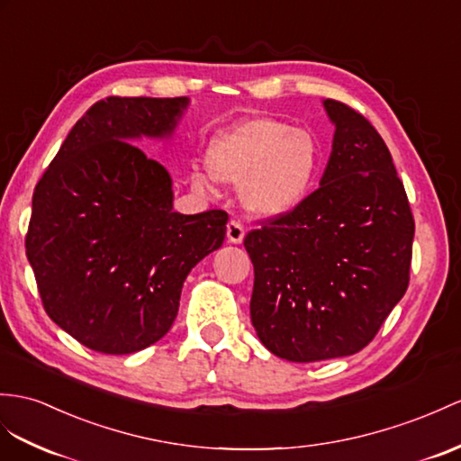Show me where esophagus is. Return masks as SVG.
Masks as SVG:
<instances>
[{
    "mask_svg": "<svg viewBox=\"0 0 461 461\" xmlns=\"http://www.w3.org/2000/svg\"><path fill=\"white\" fill-rule=\"evenodd\" d=\"M227 239L232 244H240L244 240V227L240 221H230L227 224Z\"/></svg>",
    "mask_w": 461,
    "mask_h": 461,
    "instance_id": "1",
    "label": "esophagus"
}]
</instances>
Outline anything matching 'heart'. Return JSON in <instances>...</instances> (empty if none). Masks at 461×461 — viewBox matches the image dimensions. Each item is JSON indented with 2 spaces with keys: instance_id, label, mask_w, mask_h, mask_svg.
I'll list each match as a JSON object with an SVG mask.
<instances>
[{
  "instance_id": "obj_1",
  "label": "heart",
  "mask_w": 461,
  "mask_h": 461,
  "mask_svg": "<svg viewBox=\"0 0 461 461\" xmlns=\"http://www.w3.org/2000/svg\"><path fill=\"white\" fill-rule=\"evenodd\" d=\"M209 176L224 184H244L246 207L262 217H282L297 209L317 184L321 146L315 134L291 129L274 117H252L221 132L207 150ZM199 192L209 187L194 174Z\"/></svg>"
}]
</instances>
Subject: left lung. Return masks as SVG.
Instances as JSON below:
<instances>
[{"label":"left lung","mask_w":461,"mask_h":461,"mask_svg":"<svg viewBox=\"0 0 461 461\" xmlns=\"http://www.w3.org/2000/svg\"><path fill=\"white\" fill-rule=\"evenodd\" d=\"M322 104L336 131L321 185L244 239L258 339L301 364L352 356L374 340L409 287L414 237L384 139L352 107Z\"/></svg>","instance_id":"obj_1"}]
</instances>
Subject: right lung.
<instances>
[{
    "instance_id": "add662e5",
    "label": "right lung",
    "mask_w": 461,
    "mask_h": 461,
    "mask_svg": "<svg viewBox=\"0 0 461 461\" xmlns=\"http://www.w3.org/2000/svg\"><path fill=\"white\" fill-rule=\"evenodd\" d=\"M187 97H107L76 122L32 194L25 237L47 315L101 354L160 340L187 274L229 215L172 211V177L137 144L172 137Z\"/></svg>"
}]
</instances>
